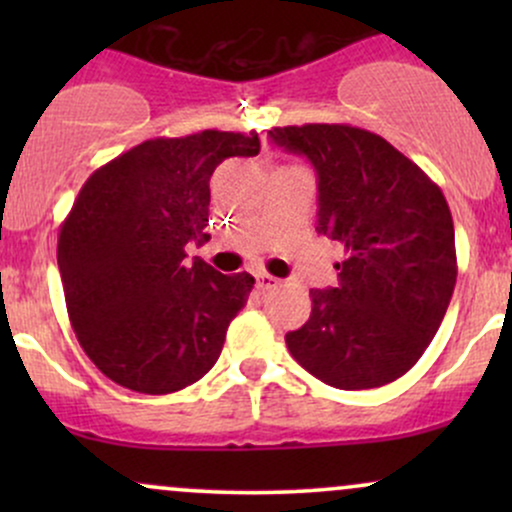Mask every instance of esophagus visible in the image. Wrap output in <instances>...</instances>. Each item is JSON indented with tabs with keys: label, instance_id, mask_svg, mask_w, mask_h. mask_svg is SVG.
<instances>
[{
	"label": "esophagus",
	"instance_id": "34e87169",
	"mask_svg": "<svg viewBox=\"0 0 512 512\" xmlns=\"http://www.w3.org/2000/svg\"><path fill=\"white\" fill-rule=\"evenodd\" d=\"M255 279H257V289H260V291H272V289H279V286H281V281L272 274L260 272V274H255Z\"/></svg>",
	"mask_w": 512,
	"mask_h": 512
}]
</instances>
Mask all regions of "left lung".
Here are the masks:
<instances>
[{
  "instance_id": "obj_1",
  "label": "left lung",
  "mask_w": 512,
  "mask_h": 512,
  "mask_svg": "<svg viewBox=\"0 0 512 512\" xmlns=\"http://www.w3.org/2000/svg\"><path fill=\"white\" fill-rule=\"evenodd\" d=\"M317 170V231L344 248L337 289L286 346L339 390L402 378L436 337L457 281L455 226L443 190L380 134L351 125L269 129Z\"/></svg>"
}]
</instances>
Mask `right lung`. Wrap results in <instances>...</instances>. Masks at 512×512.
I'll return each mask as SVG.
<instances>
[{
	"mask_svg": "<svg viewBox=\"0 0 512 512\" xmlns=\"http://www.w3.org/2000/svg\"><path fill=\"white\" fill-rule=\"evenodd\" d=\"M257 154V132L204 129L137 144L84 182L57 264L76 339L105 378L170 395L214 366L255 279L190 264L185 248L209 240L214 168Z\"/></svg>",
	"mask_w": 512,
	"mask_h": 512,
	"instance_id": "right-lung-1",
	"label": "right lung"
}]
</instances>
